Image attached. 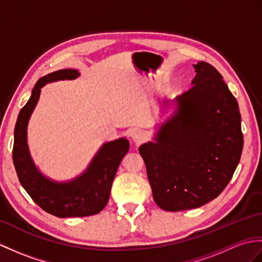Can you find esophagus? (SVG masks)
<instances>
[{
  "mask_svg": "<svg viewBox=\"0 0 262 262\" xmlns=\"http://www.w3.org/2000/svg\"><path fill=\"white\" fill-rule=\"evenodd\" d=\"M132 138L135 143H141L146 138V135H145V133L142 132L141 129H135L132 134Z\"/></svg>",
  "mask_w": 262,
  "mask_h": 262,
  "instance_id": "esophagus-1",
  "label": "esophagus"
}]
</instances>
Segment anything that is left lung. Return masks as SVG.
<instances>
[{
  "mask_svg": "<svg viewBox=\"0 0 262 262\" xmlns=\"http://www.w3.org/2000/svg\"><path fill=\"white\" fill-rule=\"evenodd\" d=\"M193 86L156 143L139 147L156 204L165 211L200 208L220 195L238 166L243 134L238 101L208 62L194 64Z\"/></svg>",
  "mask_w": 262,
  "mask_h": 262,
  "instance_id": "1",
  "label": "left lung"
}]
</instances>
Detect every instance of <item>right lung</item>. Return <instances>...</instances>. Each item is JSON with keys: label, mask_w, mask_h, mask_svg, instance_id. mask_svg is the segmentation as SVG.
Returning a JSON list of instances; mask_svg holds the SVG:
<instances>
[{"label": "right lung", "mask_w": 262, "mask_h": 262, "mask_svg": "<svg viewBox=\"0 0 262 262\" xmlns=\"http://www.w3.org/2000/svg\"><path fill=\"white\" fill-rule=\"evenodd\" d=\"M78 76L79 72L75 69H63L40 78L29 101L20 111L14 128L12 157L20 183L42 210L59 217L99 213L108 202L119 164L129 149V142L125 138L105 144L87 171L68 183L52 182L36 169L29 154L27 126L30 115L38 102L41 88L48 82L75 79Z\"/></svg>", "instance_id": "right-lung-1"}]
</instances>
